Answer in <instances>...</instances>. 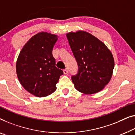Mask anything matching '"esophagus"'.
I'll return each instance as SVG.
<instances>
[{"instance_id": "obj_1", "label": "esophagus", "mask_w": 135, "mask_h": 135, "mask_svg": "<svg viewBox=\"0 0 135 135\" xmlns=\"http://www.w3.org/2000/svg\"><path fill=\"white\" fill-rule=\"evenodd\" d=\"M63 72H64V74H68V69H64L63 70Z\"/></svg>"}]
</instances>
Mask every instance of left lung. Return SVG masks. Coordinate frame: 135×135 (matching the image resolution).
<instances>
[{"label":"left lung","instance_id":"left-lung-1","mask_svg":"<svg viewBox=\"0 0 135 135\" xmlns=\"http://www.w3.org/2000/svg\"><path fill=\"white\" fill-rule=\"evenodd\" d=\"M66 36L78 64L77 74L71 77L75 88L87 94L98 93L112 77V54L104 43L86 32H70Z\"/></svg>","mask_w":135,"mask_h":135}]
</instances>
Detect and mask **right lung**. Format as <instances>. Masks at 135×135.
Returning a JSON list of instances; mask_svg holds the SVG:
<instances>
[{
	"label": "right lung",
	"instance_id": "obj_1",
	"mask_svg": "<svg viewBox=\"0 0 135 135\" xmlns=\"http://www.w3.org/2000/svg\"><path fill=\"white\" fill-rule=\"evenodd\" d=\"M57 40L55 35L38 33L25 44L17 58V78L22 86L35 96L46 97L53 93L63 74L55 66L52 55Z\"/></svg>",
	"mask_w": 135,
	"mask_h": 135
}]
</instances>
